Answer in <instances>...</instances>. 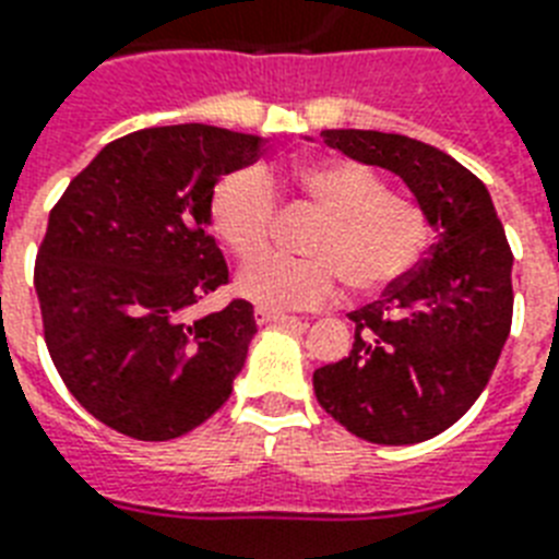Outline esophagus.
<instances>
[{
	"label": "esophagus",
	"instance_id": "esophagus-1",
	"mask_svg": "<svg viewBox=\"0 0 559 559\" xmlns=\"http://www.w3.org/2000/svg\"><path fill=\"white\" fill-rule=\"evenodd\" d=\"M253 320H257L259 325H267V323H300L297 317L292 314H283V311H271V308H253Z\"/></svg>",
	"mask_w": 559,
	"mask_h": 559
}]
</instances>
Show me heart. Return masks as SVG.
Listing matches in <instances>:
<instances>
[{
  "label": "heart",
  "mask_w": 559,
  "mask_h": 559,
  "mask_svg": "<svg viewBox=\"0 0 559 559\" xmlns=\"http://www.w3.org/2000/svg\"><path fill=\"white\" fill-rule=\"evenodd\" d=\"M302 193L332 213L314 236L311 259L265 257L236 280L245 300L262 308H320L341 292L357 297L399 285L430 242V216L415 199L386 193L381 176L360 160L320 158L285 173ZM280 193L262 167L227 173L210 195V227L239 262L271 248Z\"/></svg>",
  "instance_id": "b5f03b06"
}]
</instances>
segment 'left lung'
I'll list each match as a JSON object with an SVG mask.
<instances>
[{"label": "left lung", "instance_id": "left-lung-1", "mask_svg": "<svg viewBox=\"0 0 559 559\" xmlns=\"http://www.w3.org/2000/svg\"><path fill=\"white\" fill-rule=\"evenodd\" d=\"M320 138L404 178L436 227V242L381 300L352 311L349 357L317 369L314 395L357 439L427 441L479 399L511 332L506 227L488 187L436 146L372 129H325Z\"/></svg>", "mask_w": 559, "mask_h": 559}]
</instances>
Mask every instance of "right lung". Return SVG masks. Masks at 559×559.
Returning <instances> with one entry per match:
<instances>
[{
  "label": "right lung",
  "instance_id": "add662e5",
  "mask_svg": "<svg viewBox=\"0 0 559 559\" xmlns=\"http://www.w3.org/2000/svg\"><path fill=\"white\" fill-rule=\"evenodd\" d=\"M259 144L207 123L141 129L103 146L51 207L34 262L48 355L80 406L129 439L195 430L242 372L251 302L199 320L187 308L230 283L210 195Z\"/></svg>",
  "mask_w": 559,
  "mask_h": 559
}]
</instances>
